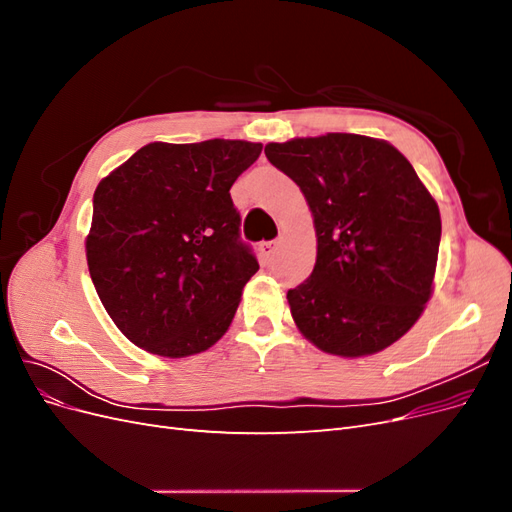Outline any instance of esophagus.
Returning a JSON list of instances; mask_svg holds the SVG:
<instances>
[{
    "instance_id": "34e87169",
    "label": "esophagus",
    "mask_w": 512,
    "mask_h": 512,
    "mask_svg": "<svg viewBox=\"0 0 512 512\" xmlns=\"http://www.w3.org/2000/svg\"><path fill=\"white\" fill-rule=\"evenodd\" d=\"M277 245H280V241H277V239H273V241H262V243H260V250H262V254H265V256H273L275 250H277Z\"/></svg>"
}]
</instances>
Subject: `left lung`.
Wrapping results in <instances>:
<instances>
[{
  "label": "left lung",
  "mask_w": 512,
  "mask_h": 512,
  "mask_svg": "<svg viewBox=\"0 0 512 512\" xmlns=\"http://www.w3.org/2000/svg\"><path fill=\"white\" fill-rule=\"evenodd\" d=\"M316 228V265L286 299L297 329L337 356L376 354L406 335L433 292L440 209L386 141L331 132L269 143Z\"/></svg>",
  "instance_id": "left-lung-1"
}]
</instances>
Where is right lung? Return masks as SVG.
Segmentation results:
<instances>
[{"instance_id": "add662e5", "label": "right lung", "mask_w": 512, "mask_h": 512, "mask_svg": "<svg viewBox=\"0 0 512 512\" xmlns=\"http://www.w3.org/2000/svg\"><path fill=\"white\" fill-rule=\"evenodd\" d=\"M260 143H149L106 175L85 239L98 297L132 344L181 359L228 331L258 271L230 188Z\"/></svg>"}]
</instances>
